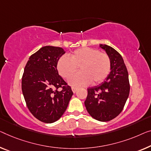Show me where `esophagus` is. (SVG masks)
<instances>
[{
  "instance_id": "obj_1",
  "label": "esophagus",
  "mask_w": 151,
  "mask_h": 151,
  "mask_svg": "<svg viewBox=\"0 0 151 151\" xmlns=\"http://www.w3.org/2000/svg\"><path fill=\"white\" fill-rule=\"evenodd\" d=\"M78 88H76V87H72V90H73V93H76V91H77Z\"/></svg>"
}]
</instances>
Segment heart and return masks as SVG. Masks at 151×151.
Returning a JSON list of instances; mask_svg holds the SVG:
<instances>
[{
    "label": "heart",
    "mask_w": 151,
    "mask_h": 151,
    "mask_svg": "<svg viewBox=\"0 0 151 151\" xmlns=\"http://www.w3.org/2000/svg\"><path fill=\"white\" fill-rule=\"evenodd\" d=\"M79 68L80 73L73 76L69 83L73 86H85L91 83L97 85L109 76L111 62L106 53L96 49L83 47L66 56H62L57 63V70L64 78H70Z\"/></svg>",
    "instance_id": "b5f03b06"
}]
</instances>
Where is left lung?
<instances>
[{
    "mask_svg": "<svg viewBox=\"0 0 151 151\" xmlns=\"http://www.w3.org/2000/svg\"><path fill=\"white\" fill-rule=\"evenodd\" d=\"M100 46L111 59V71L102 83L87 89L85 105L92 117L100 121H109L123 111L129 96L130 85L122 56L111 47Z\"/></svg>",
    "mask_w": 151,
    "mask_h": 151,
    "instance_id": "left-lung-1",
    "label": "left lung"
}]
</instances>
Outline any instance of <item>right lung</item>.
<instances>
[{
  "label": "right lung",
  "instance_id": "obj_1",
  "mask_svg": "<svg viewBox=\"0 0 151 151\" xmlns=\"http://www.w3.org/2000/svg\"><path fill=\"white\" fill-rule=\"evenodd\" d=\"M64 53L61 47H43L30 56L24 68L22 93L29 111L42 122L58 121L73 94L57 70L58 60Z\"/></svg>",
  "mask_w": 151,
  "mask_h": 151
}]
</instances>
